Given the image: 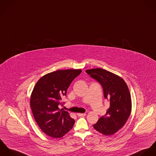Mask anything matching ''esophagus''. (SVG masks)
<instances>
[{
    "label": "esophagus",
    "instance_id": "esophagus-1",
    "mask_svg": "<svg viewBox=\"0 0 156 156\" xmlns=\"http://www.w3.org/2000/svg\"><path fill=\"white\" fill-rule=\"evenodd\" d=\"M77 115L78 117H84L86 115V114L84 113V114H82V113H78L77 114Z\"/></svg>",
    "mask_w": 156,
    "mask_h": 156
}]
</instances>
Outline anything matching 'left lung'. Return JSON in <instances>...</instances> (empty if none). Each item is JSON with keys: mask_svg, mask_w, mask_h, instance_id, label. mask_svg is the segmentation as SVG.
Returning a JSON list of instances; mask_svg holds the SVG:
<instances>
[{"mask_svg": "<svg viewBox=\"0 0 156 156\" xmlns=\"http://www.w3.org/2000/svg\"><path fill=\"white\" fill-rule=\"evenodd\" d=\"M91 78L103 88L104 97L110 106L93 127L104 135H111L125 124L132 111L131 96L125 81L120 76L101 68L86 70Z\"/></svg>", "mask_w": 156, "mask_h": 156, "instance_id": "8db88e82", "label": "left lung"}]
</instances>
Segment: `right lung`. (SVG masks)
<instances>
[{
  "label": "right lung",
  "mask_w": 156,
  "mask_h": 156,
  "mask_svg": "<svg viewBox=\"0 0 156 156\" xmlns=\"http://www.w3.org/2000/svg\"><path fill=\"white\" fill-rule=\"evenodd\" d=\"M81 69L58 70L42 76L30 97V107L35 121L47 135L60 138L73 127L75 120L68 111L60 109L62 98L66 96L72 81Z\"/></svg>",
  "instance_id": "1"
}]
</instances>
